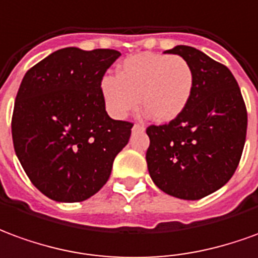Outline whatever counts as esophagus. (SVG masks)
Wrapping results in <instances>:
<instances>
[{
	"mask_svg": "<svg viewBox=\"0 0 258 258\" xmlns=\"http://www.w3.org/2000/svg\"><path fill=\"white\" fill-rule=\"evenodd\" d=\"M146 131V126L143 123H135L133 125V132H144Z\"/></svg>",
	"mask_w": 258,
	"mask_h": 258,
	"instance_id": "34e87169",
	"label": "esophagus"
}]
</instances>
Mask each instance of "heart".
Segmentation results:
<instances>
[{"mask_svg": "<svg viewBox=\"0 0 258 258\" xmlns=\"http://www.w3.org/2000/svg\"><path fill=\"white\" fill-rule=\"evenodd\" d=\"M195 89V72L179 55L144 52L120 63L116 78L105 76L100 90L104 105L116 119L144 111L157 122L178 118L189 104Z\"/></svg>", "mask_w": 258, "mask_h": 258, "instance_id": "1", "label": "heart"}]
</instances>
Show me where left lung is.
I'll list each match as a JSON object with an SVG mask.
<instances>
[{"mask_svg":"<svg viewBox=\"0 0 258 258\" xmlns=\"http://www.w3.org/2000/svg\"><path fill=\"white\" fill-rule=\"evenodd\" d=\"M167 52L190 63L195 89L178 118L146 129L147 167L167 195L200 200L221 189L236 171L246 142V104L225 65L189 45Z\"/></svg>","mask_w":258,"mask_h":258,"instance_id":"left-lung-1","label":"left lung"}]
</instances>
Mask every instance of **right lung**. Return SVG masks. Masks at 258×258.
<instances>
[{"mask_svg": "<svg viewBox=\"0 0 258 258\" xmlns=\"http://www.w3.org/2000/svg\"><path fill=\"white\" fill-rule=\"evenodd\" d=\"M119 51L62 48L32 67L12 114L22 167L51 200L83 202L107 183L133 123L109 118L100 85Z\"/></svg>", "mask_w": 258, "mask_h": 258, "instance_id": "right-lung-1", "label": "right lung"}]
</instances>
